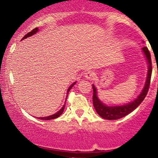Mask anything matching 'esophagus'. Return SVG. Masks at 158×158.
Segmentation results:
<instances>
[{"mask_svg": "<svg viewBox=\"0 0 158 158\" xmlns=\"http://www.w3.org/2000/svg\"><path fill=\"white\" fill-rule=\"evenodd\" d=\"M94 76H95V74H94V72H86V73H85V75H84V76H85V78H86V79H92V78L94 77Z\"/></svg>", "mask_w": 158, "mask_h": 158, "instance_id": "1", "label": "esophagus"}]
</instances>
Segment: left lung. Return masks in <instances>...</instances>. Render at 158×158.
Instances as JSON below:
<instances>
[{
    "label": "left lung",
    "mask_w": 158,
    "mask_h": 158,
    "mask_svg": "<svg viewBox=\"0 0 158 158\" xmlns=\"http://www.w3.org/2000/svg\"><path fill=\"white\" fill-rule=\"evenodd\" d=\"M143 55L146 57L147 66V78H146L145 84L140 94L137 96L135 99L131 102L127 104H122V105H113L109 106L103 103L101 100L98 98L97 96V89L95 85L93 84V89H94V96H93V104L95 108L96 111L101 117L107 120H116V119L122 118L127 114L132 112L137 107L143 102L145 97L147 96L148 92L149 86H150V78H151V73H152V64H151V57H150V52H149L147 48L144 47L141 49Z\"/></svg>",
    "instance_id": "8db88e82"
}]
</instances>
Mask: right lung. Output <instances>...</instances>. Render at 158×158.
<instances>
[{"label": "right lung", "instance_id": "right-lung-1", "mask_svg": "<svg viewBox=\"0 0 158 158\" xmlns=\"http://www.w3.org/2000/svg\"><path fill=\"white\" fill-rule=\"evenodd\" d=\"M38 32H39V28H36V29H32V30L31 31V32H28L27 34H26V36H25L24 37H23V39H22V40H23L26 39V38L29 37V36H33V35H34V34H36V33H37ZM76 82H73V83H72V85H71V86L69 87V89H68V90H67V94H66V95H67V96H66L65 101H64V105H63V107H61V108L60 109V110H59L58 111H57V112H56L55 114H51V115L47 116V117H39V118L36 117V118H39V119H40V120H51V119L57 118V117H59V116L61 115V114L63 113V111H64V106H65V102H66V100H67V97H68V93H69V91H70V89H72V87H73V86H74V85H75V84H76Z\"/></svg>", "mask_w": 158, "mask_h": 158}]
</instances>
